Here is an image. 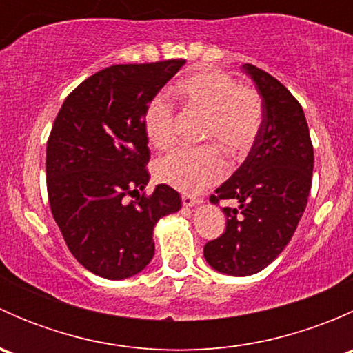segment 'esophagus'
<instances>
[{"label":"esophagus","mask_w":353,"mask_h":353,"mask_svg":"<svg viewBox=\"0 0 353 353\" xmlns=\"http://www.w3.org/2000/svg\"><path fill=\"white\" fill-rule=\"evenodd\" d=\"M183 205L184 206H194L198 205V203H201V199L196 198V196H191V194H183Z\"/></svg>","instance_id":"esophagus-1"}]
</instances>
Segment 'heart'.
<instances>
[{"mask_svg":"<svg viewBox=\"0 0 353 353\" xmlns=\"http://www.w3.org/2000/svg\"><path fill=\"white\" fill-rule=\"evenodd\" d=\"M176 94L184 108L203 116L199 138L213 143L170 152L157 160L155 176L184 193H199L225 176L222 150L234 159L249 154L263 126V101L254 88L220 70H199L181 78ZM143 130L157 150L172 145L176 110L165 95H155L145 105Z\"/></svg>","mask_w":353,"mask_h":353,"instance_id":"1","label":"heart"}]
</instances>
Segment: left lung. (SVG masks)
I'll return each mask as SVG.
<instances>
[{
	"instance_id": "left-lung-1",
	"label": "left lung",
	"mask_w": 353,
	"mask_h": 353,
	"mask_svg": "<svg viewBox=\"0 0 353 353\" xmlns=\"http://www.w3.org/2000/svg\"><path fill=\"white\" fill-rule=\"evenodd\" d=\"M263 97V126L243 165L216 188L210 201L225 206V230L203 249L216 272L248 276L261 272L285 249L307 205L314 150L304 110L275 77L245 63Z\"/></svg>"
}]
</instances>
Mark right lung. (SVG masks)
<instances>
[{
  "label": "right lung",
  "mask_w": 353,
  "mask_h": 353,
  "mask_svg": "<svg viewBox=\"0 0 353 353\" xmlns=\"http://www.w3.org/2000/svg\"><path fill=\"white\" fill-rule=\"evenodd\" d=\"M184 63L105 68L81 81L56 116L46 150L49 205L71 254L95 275L140 273L154 258V225L181 208L167 184L145 193L143 110Z\"/></svg>",
  "instance_id": "obj_1"
}]
</instances>
